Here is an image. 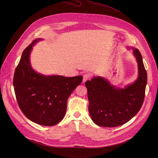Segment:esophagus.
Instances as JSON below:
<instances>
[{
  "label": "esophagus",
  "instance_id": "esophagus-1",
  "mask_svg": "<svg viewBox=\"0 0 158 158\" xmlns=\"http://www.w3.org/2000/svg\"><path fill=\"white\" fill-rule=\"evenodd\" d=\"M90 78V75L89 73H86L84 75H83V82H85L86 81L89 80Z\"/></svg>",
  "mask_w": 158,
  "mask_h": 158
}]
</instances>
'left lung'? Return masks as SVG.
<instances>
[{
    "mask_svg": "<svg viewBox=\"0 0 158 158\" xmlns=\"http://www.w3.org/2000/svg\"><path fill=\"white\" fill-rule=\"evenodd\" d=\"M133 49L139 70L138 77L133 84L124 89L117 88L100 77H95L85 83L90 117L98 126L111 128L123 125L136 115L142 106L147 73L139 50Z\"/></svg>",
    "mask_w": 158,
    "mask_h": 158,
    "instance_id": "8db88e82",
    "label": "left lung"
}]
</instances>
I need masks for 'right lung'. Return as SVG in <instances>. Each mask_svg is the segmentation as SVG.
<instances>
[{"label": "right lung", "instance_id": "add662e5", "mask_svg": "<svg viewBox=\"0 0 158 158\" xmlns=\"http://www.w3.org/2000/svg\"><path fill=\"white\" fill-rule=\"evenodd\" d=\"M35 40L23 52L16 68L13 86L18 105L25 116L44 126H53L64 118L71 93L82 82L81 75L73 77L38 73L31 68L30 54Z\"/></svg>", "mask_w": 158, "mask_h": 158}]
</instances>
